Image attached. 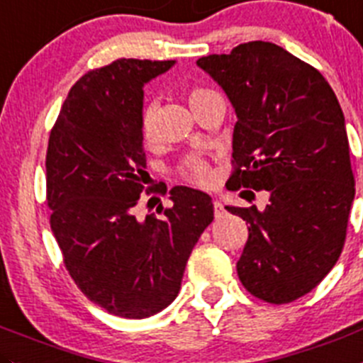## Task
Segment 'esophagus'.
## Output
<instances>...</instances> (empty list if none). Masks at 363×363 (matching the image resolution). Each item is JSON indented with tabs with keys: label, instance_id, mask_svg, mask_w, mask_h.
I'll use <instances>...</instances> for the list:
<instances>
[{
	"label": "esophagus",
	"instance_id": "esophagus-1",
	"mask_svg": "<svg viewBox=\"0 0 363 363\" xmlns=\"http://www.w3.org/2000/svg\"><path fill=\"white\" fill-rule=\"evenodd\" d=\"M213 213H216V217H220L224 213V205L223 201H219V199L213 201Z\"/></svg>",
	"mask_w": 363,
	"mask_h": 363
}]
</instances>
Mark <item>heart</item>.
Returning <instances> with one entry per match:
<instances>
[{
    "label": "heart",
    "instance_id": "b5f03b06",
    "mask_svg": "<svg viewBox=\"0 0 363 363\" xmlns=\"http://www.w3.org/2000/svg\"><path fill=\"white\" fill-rule=\"evenodd\" d=\"M203 89H198V91L191 92V96H189V99H196L199 94H203ZM140 133H143V139L146 140V143H150V140H153L155 137V121H153V106H144L143 110V116H140ZM184 174L187 176L191 182H194V184H208L210 182V171L208 167H206L205 164H201V162H189L187 165H185L184 169Z\"/></svg>",
    "mask_w": 363,
    "mask_h": 363
}]
</instances>
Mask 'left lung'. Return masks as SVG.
Returning a JSON list of instances; mask_svg holds the SVG:
<instances>
[{
	"mask_svg": "<svg viewBox=\"0 0 363 363\" xmlns=\"http://www.w3.org/2000/svg\"><path fill=\"white\" fill-rule=\"evenodd\" d=\"M237 113L230 185L269 191L264 210L226 206L250 224L237 272L274 305L315 289L346 240L354 199L346 121L324 76L264 40L199 58Z\"/></svg>",
	"mask_w": 363,
	"mask_h": 363,
	"instance_id": "8db88e82",
	"label": "left lung"
}]
</instances>
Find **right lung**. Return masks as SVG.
<instances>
[{
	"mask_svg": "<svg viewBox=\"0 0 363 363\" xmlns=\"http://www.w3.org/2000/svg\"><path fill=\"white\" fill-rule=\"evenodd\" d=\"M174 60L119 58L72 85L46 155L51 230L80 291L112 315L144 319L167 308L192 247L213 219L212 198L169 191L162 217L137 219L146 153L144 85Z\"/></svg>",
	"mask_w": 363,
	"mask_h": 363,
	"instance_id": "right-lung-1",
	"label": "right lung"
}]
</instances>
